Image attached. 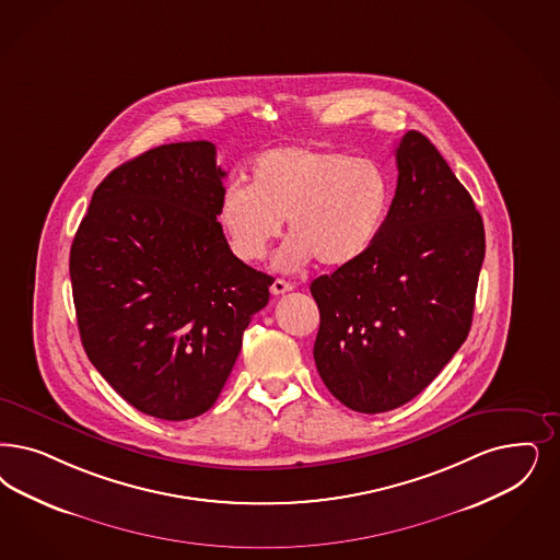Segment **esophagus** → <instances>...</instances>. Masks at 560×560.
Masks as SVG:
<instances>
[{
	"label": "esophagus",
	"mask_w": 560,
	"mask_h": 560,
	"mask_svg": "<svg viewBox=\"0 0 560 560\" xmlns=\"http://www.w3.org/2000/svg\"><path fill=\"white\" fill-rule=\"evenodd\" d=\"M291 290H293V285L288 283V281H283V279H275L272 285H270V293L272 295H283V293H288Z\"/></svg>",
	"instance_id": "34e87169"
}]
</instances>
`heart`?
I'll use <instances>...</instances> for the list:
<instances>
[{
    "label": "heart",
    "instance_id": "b5f03b06",
    "mask_svg": "<svg viewBox=\"0 0 560 560\" xmlns=\"http://www.w3.org/2000/svg\"><path fill=\"white\" fill-rule=\"evenodd\" d=\"M390 205L393 179L378 161L281 147L252 163L250 184L232 182L223 190L217 221L244 262L262 260L288 219L291 237L275 256L277 269H302L314 258L346 269L372 250Z\"/></svg>",
    "mask_w": 560,
    "mask_h": 560
}]
</instances>
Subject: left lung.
<instances>
[{
    "label": "left lung",
    "mask_w": 560,
    "mask_h": 560,
    "mask_svg": "<svg viewBox=\"0 0 560 560\" xmlns=\"http://www.w3.org/2000/svg\"><path fill=\"white\" fill-rule=\"evenodd\" d=\"M385 228L355 265L312 281L316 370L349 409L383 413L430 385L471 328L486 237L443 154L409 130Z\"/></svg>",
    "instance_id": "8db88e82"
}]
</instances>
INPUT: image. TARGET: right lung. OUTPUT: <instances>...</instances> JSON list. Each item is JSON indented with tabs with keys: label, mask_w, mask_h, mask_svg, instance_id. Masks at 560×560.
Masks as SVG:
<instances>
[{
	"label": "right lung",
	"mask_w": 560,
	"mask_h": 560,
	"mask_svg": "<svg viewBox=\"0 0 560 560\" xmlns=\"http://www.w3.org/2000/svg\"><path fill=\"white\" fill-rule=\"evenodd\" d=\"M207 140L151 149L97 186L70 250L78 330L130 406L182 422L211 409L272 277L233 254Z\"/></svg>",
	"instance_id": "add662e5"
}]
</instances>
